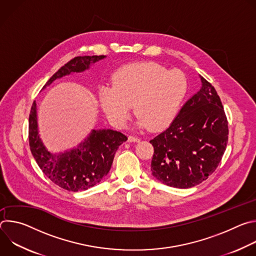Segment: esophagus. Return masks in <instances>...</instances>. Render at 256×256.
Segmentation results:
<instances>
[{
	"label": "esophagus",
	"instance_id": "esophagus-1",
	"mask_svg": "<svg viewBox=\"0 0 256 256\" xmlns=\"http://www.w3.org/2000/svg\"><path fill=\"white\" fill-rule=\"evenodd\" d=\"M128 140L130 142H140V138H136V136H128Z\"/></svg>",
	"mask_w": 256,
	"mask_h": 256
}]
</instances>
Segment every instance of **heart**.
Masks as SVG:
<instances>
[{
    "label": "heart",
    "mask_w": 256,
    "mask_h": 256,
    "mask_svg": "<svg viewBox=\"0 0 256 256\" xmlns=\"http://www.w3.org/2000/svg\"><path fill=\"white\" fill-rule=\"evenodd\" d=\"M112 86H102L99 104L107 120L120 128L128 122L132 105L140 126L151 132L167 128L176 118L188 92V80L178 70L154 62H132L118 68Z\"/></svg>",
    "instance_id": "b5f03b06"
}]
</instances>
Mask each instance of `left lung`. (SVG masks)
I'll return each mask as SVG.
<instances>
[{
	"instance_id": "1",
	"label": "left lung",
	"mask_w": 256,
	"mask_h": 256,
	"mask_svg": "<svg viewBox=\"0 0 256 256\" xmlns=\"http://www.w3.org/2000/svg\"><path fill=\"white\" fill-rule=\"evenodd\" d=\"M202 86L181 108L170 126L150 140L154 147L151 171L162 184L190 188L218 167L228 142V120L214 86Z\"/></svg>"
}]
</instances>
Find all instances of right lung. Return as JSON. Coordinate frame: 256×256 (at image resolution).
<instances>
[{"label": "right lung", "mask_w": 256, "mask_h": 256, "mask_svg": "<svg viewBox=\"0 0 256 256\" xmlns=\"http://www.w3.org/2000/svg\"><path fill=\"white\" fill-rule=\"evenodd\" d=\"M104 58V56L74 58L52 75L44 88L70 72L85 70L90 64ZM28 138L31 153L44 174L58 186L74 192L86 190L99 184L110 170L118 147L128 140L120 132L93 130L77 149L58 155L50 154L38 136L35 101L29 114Z\"/></svg>", "instance_id": "right-lung-1"}]
</instances>
